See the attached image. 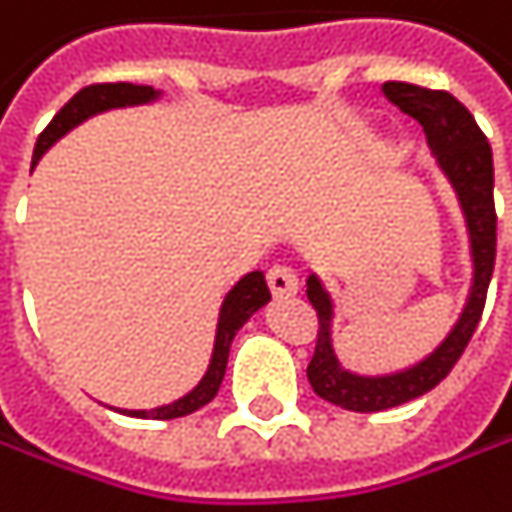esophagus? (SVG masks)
<instances>
[{"label":"esophagus","instance_id":"1","mask_svg":"<svg viewBox=\"0 0 512 512\" xmlns=\"http://www.w3.org/2000/svg\"><path fill=\"white\" fill-rule=\"evenodd\" d=\"M268 285L273 296H294L299 291V279L288 265H273L268 270Z\"/></svg>","mask_w":512,"mask_h":512}]
</instances>
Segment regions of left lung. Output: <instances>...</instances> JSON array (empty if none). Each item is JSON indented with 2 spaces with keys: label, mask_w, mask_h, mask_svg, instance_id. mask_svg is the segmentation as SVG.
<instances>
[{
  "label": "left lung",
  "mask_w": 512,
  "mask_h": 512,
  "mask_svg": "<svg viewBox=\"0 0 512 512\" xmlns=\"http://www.w3.org/2000/svg\"><path fill=\"white\" fill-rule=\"evenodd\" d=\"M383 94L395 103L400 112L415 117L423 126V135L438 155V164L449 175L458 201L464 207L470 244H473V291L458 325L423 363L389 377H357L340 369L334 348H331V299L322 291L320 279H308V299L317 311L320 331L314 357L308 363L311 389L348 412H383L400 403L432 392L452 366L461 360L464 348L473 340L475 328L484 314L487 288L496 268V201H493V149L487 135L478 129L470 109L455 100L449 91L423 89L415 83H386Z\"/></svg>",
  "instance_id": "8db88e82"
}]
</instances>
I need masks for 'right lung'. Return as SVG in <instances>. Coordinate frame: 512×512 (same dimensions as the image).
<instances>
[{
    "label": "right lung",
    "mask_w": 512,
    "mask_h": 512,
    "mask_svg": "<svg viewBox=\"0 0 512 512\" xmlns=\"http://www.w3.org/2000/svg\"><path fill=\"white\" fill-rule=\"evenodd\" d=\"M158 91L152 86H135V83H91L86 89H80L63 109L54 115V120L39 132L37 146H34V164L45 155V149L54 141H60L68 129H74L77 123H83L86 117L106 112V109H117V106H135V103H149L155 100ZM270 299L268 282L259 270L247 273L242 282L227 294L221 314H218V331H216V348H213V360L210 369L204 374V380L192 389L190 395L181 400L161 406V409H149V412H126L132 418H152V421H172V418H184L195 409L207 406L213 397L218 395V386L224 380L227 371V357H230V343L236 337V331L244 322L250 320L265 302Z\"/></svg>",
    "instance_id": "right-lung-1"
}]
</instances>
